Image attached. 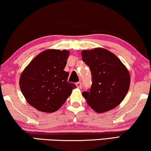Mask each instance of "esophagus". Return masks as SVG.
Returning a JSON list of instances; mask_svg holds the SVG:
<instances>
[{"mask_svg": "<svg viewBox=\"0 0 151 151\" xmlns=\"http://www.w3.org/2000/svg\"><path fill=\"white\" fill-rule=\"evenodd\" d=\"M76 85H77V87L79 88H81V83L80 81H79V82H77L76 83Z\"/></svg>", "mask_w": 151, "mask_h": 151, "instance_id": "1", "label": "esophagus"}]
</instances>
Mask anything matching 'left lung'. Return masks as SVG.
Listing matches in <instances>:
<instances>
[{"mask_svg": "<svg viewBox=\"0 0 151 151\" xmlns=\"http://www.w3.org/2000/svg\"><path fill=\"white\" fill-rule=\"evenodd\" d=\"M81 56L91 72V86L82 93L88 105L99 113L116 108L129 88L127 69L117 56L105 48L82 50Z\"/></svg>", "mask_w": 151, "mask_h": 151, "instance_id": "8db88e82", "label": "left lung"}]
</instances>
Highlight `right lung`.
I'll use <instances>...</instances> for the list:
<instances>
[{"label": "right lung", "mask_w": 151, "mask_h": 151, "mask_svg": "<svg viewBox=\"0 0 151 151\" xmlns=\"http://www.w3.org/2000/svg\"><path fill=\"white\" fill-rule=\"evenodd\" d=\"M70 52L49 49L31 61L19 79V86L29 104L39 111H57L77 88L68 81L64 69Z\"/></svg>", "instance_id": "right-lung-1"}]
</instances>
